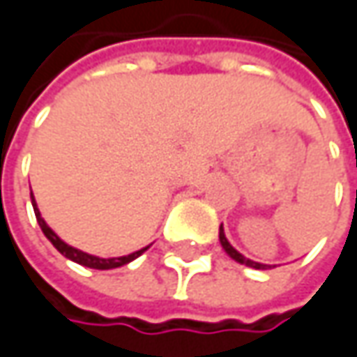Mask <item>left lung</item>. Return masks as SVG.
I'll list each match as a JSON object with an SVG mask.
<instances>
[{"instance_id":"8db88e82","label":"left lung","mask_w":357,"mask_h":357,"mask_svg":"<svg viewBox=\"0 0 357 357\" xmlns=\"http://www.w3.org/2000/svg\"><path fill=\"white\" fill-rule=\"evenodd\" d=\"M219 242H221V245H223V250L236 260V262H240V264H245V266L250 268H256V270H266V264H260V262H254V260H248V258H243L242 254L231 245V243L227 242V238H225V234H223V227H219Z\"/></svg>"}]
</instances>
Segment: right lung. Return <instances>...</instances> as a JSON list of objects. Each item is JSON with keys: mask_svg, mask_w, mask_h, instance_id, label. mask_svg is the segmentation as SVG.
Listing matches in <instances>:
<instances>
[{"mask_svg": "<svg viewBox=\"0 0 357 357\" xmlns=\"http://www.w3.org/2000/svg\"><path fill=\"white\" fill-rule=\"evenodd\" d=\"M32 205H34V213H36V219H38V225L42 227V231H44V236L52 242V245L66 256L68 260H73V262H77V264H83V266H89L95 268V270H109V268H119L123 266V264H128V262H132V260H136L138 256H140L142 252H146L148 248H142L138 252H134V254H128V256H121V258H97V256H91V254H85V252H81V250H77V248H73V245H68V243H64L48 225H46V221L42 219L40 215L38 207H36V201H34V195H32Z\"/></svg>", "mask_w": 357, "mask_h": 357, "instance_id": "obj_1", "label": "right lung"}]
</instances>
